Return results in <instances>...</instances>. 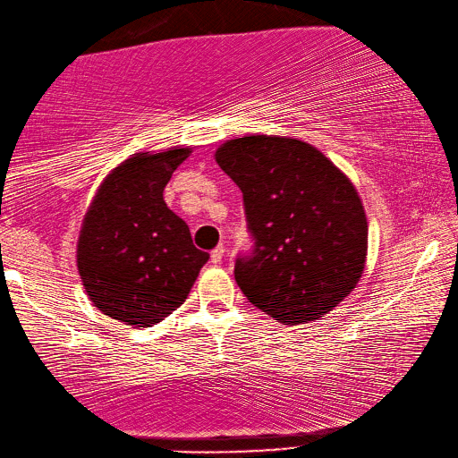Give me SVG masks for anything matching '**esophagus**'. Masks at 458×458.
Wrapping results in <instances>:
<instances>
[{
	"label": "esophagus",
	"mask_w": 458,
	"mask_h": 458,
	"mask_svg": "<svg viewBox=\"0 0 458 458\" xmlns=\"http://www.w3.org/2000/svg\"><path fill=\"white\" fill-rule=\"evenodd\" d=\"M223 257H225V247H223V245H219L217 249L211 250V263L213 265H221Z\"/></svg>",
	"instance_id": "obj_1"
}]
</instances>
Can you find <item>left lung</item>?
<instances>
[{
	"label": "left lung",
	"instance_id": "left-lung-1",
	"mask_svg": "<svg viewBox=\"0 0 458 458\" xmlns=\"http://www.w3.org/2000/svg\"><path fill=\"white\" fill-rule=\"evenodd\" d=\"M216 162L242 191L255 241L235 263L242 294L286 326L322 318L366 267L368 219L350 177L291 136L227 140Z\"/></svg>",
	"mask_w": 458,
	"mask_h": 458
}]
</instances>
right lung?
<instances>
[{
  "instance_id": "obj_1",
  "label": "right lung",
  "mask_w": 458,
  "mask_h": 458,
  "mask_svg": "<svg viewBox=\"0 0 458 458\" xmlns=\"http://www.w3.org/2000/svg\"><path fill=\"white\" fill-rule=\"evenodd\" d=\"M190 154L182 146L132 154L102 180L82 219V286L100 312L132 328L180 308L209 259L164 201V188Z\"/></svg>"
}]
</instances>
